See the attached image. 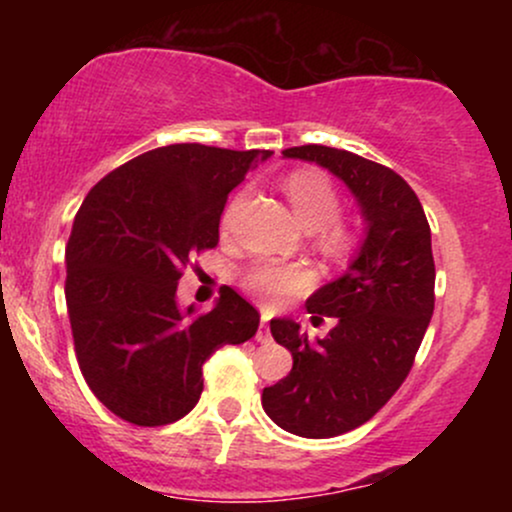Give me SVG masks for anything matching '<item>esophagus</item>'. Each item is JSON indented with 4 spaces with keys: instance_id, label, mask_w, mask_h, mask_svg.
<instances>
[{
    "instance_id": "1",
    "label": "esophagus",
    "mask_w": 512,
    "mask_h": 512,
    "mask_svg": "<svg viewBox=\"0 0 512 512\" xmlns=\"http://www.w3.org/2000/svg\"><path fill=\"white\" fill-rule=\"evenodd\" d=\"M257 342L260 344H269L272 342V334H269V325H267V320H262V325H260V330H257Z\"/></svg>"
}]
</instances>
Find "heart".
I'll use <instances>...</instances> for the list:
<instances>
[{
    "mask_svg": "<svg viewBox=\"0 0 512 512\" xmlns=\"http://www.w3.org/2000/svg\"><path fill=\"white\" fill-rule=\"evenodd\" d=\"M286 197H289L298 221L310 231H322V243L330 250H344L351 243V233L346 231L337 219L339 214V192L334 182L322 170L301 168L291 173L284 182ZM243 202V195L233 199L228 209L226 221L231 219V211ZM313 284V272L303 264H286L276 260H262L252 264L248 274L243 276V286L252 296L260 298L267 305H281L289 298L303 293Z\"/></svg>",
    "mask_w": 512,
    "mask_h": 512,
    "instance_id": "b5f03b06",
    "label": "heart"
}]
</instances>
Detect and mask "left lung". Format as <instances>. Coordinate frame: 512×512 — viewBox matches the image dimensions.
Instances as JSON below:
<instances>
[{
    "mask_svg": "<svg viewBox=\"0 0 512 512\" xmlns=\"http://www.w3.org/2000/svg\"><path fill=\"white\" fill-rule=\"evenodd\" d=\"M284 158L337 175L366 221L349 269L305 301L313 317H337L330 334L310 342L296 320L269 322L272 337L291 351L293 368L264 387V411L296 436L334 438L373 419L414 366L436 301L431 228L419 197L395 170L320 144L293 146Z\"/></svg>",
    "mask_w": 512,
    "mask_h": 512,
    "instance_id": "left-lung-1",
    "label": "left lung"
}]
</instances>
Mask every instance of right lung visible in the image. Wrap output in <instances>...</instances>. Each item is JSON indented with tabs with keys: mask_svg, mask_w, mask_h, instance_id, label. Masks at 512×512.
Wrapping results in <instances>:
<instances>
[{
	"mask_svg": "<svg viewBox=\"0 0 512 512\" xmlns=\"http://www.w3.org/2000/svg\"><path fill=\"white\" fill-rule=\"evenodd\" d=\"M272 151L170 144L132 158L88 192L67 243L76 361L91 392L137 426H166L202 395L219 346L255 337L260 313L223 286L204 315L178 305L182 267L216 248L228 192Z\"/></svg>",
	"mask_w": 512,
	"mask_h": 512,
	"instance_id": "obj_1",
	"label": "right lung"
}]
</instances>
